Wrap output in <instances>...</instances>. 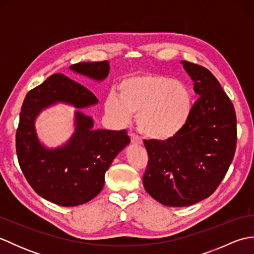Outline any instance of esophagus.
Masks as SVG:
<instances>
[{"label":"esophagus","mask_w":254,"mask_h":254,"mask_svg":"<svg viewBox=\"0 0 254 254\" xmlns=\"http://www.w3.org/2000/svg\"><path fill=\"white\" fill-rule=\"evenodd\" d=\"M131 143L132 144H142V139L141 137H138L136 134H131Z\"/></svg>","instance_id":"34e87169"}]
</instances>
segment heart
Here are the masks:
<instances>
[{"label": "heart", "instance_id": "heart-1", "mask_svg": "<svg viewBox=\"0 0 254 254\" xmlns=\"http://www.w3.org/2000/svg\"><path fill=\"white\" fill-rule=\"evenodd\" d=\"M120 96L108 95L106 111L127 123L137 113L139 130L156 141L177 136L190 119L193 99L190 88L166 75L141 73L127 76L119 85Z\"/></svg>", "mask_w": 254, "mask_h": 254}]
</instances>
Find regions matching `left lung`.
Segmentation results:
<instances>
[{"instance_id": "8db88e82", "label": "left lung", "mask_w": 254, "mask_h": 254, "mask_svg": "<svg viewBox=\"0 0 254 254\" xmlns=\"http://www.w3.org/2000/svg\"><path fill=\"white\" fill-rule=\"evenodd\" d=\"M181 63L199 96L190 119L175 137L144 141L148 153L145 190L172 207L189 206L213 194L228 171L237 143L235 108L216 77L197 64Z\"/></svg>"}]
</instances>
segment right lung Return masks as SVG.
I'll return each mask as SVG.
<instances>
[{
	"instance_id": "right-lung-1",
	"label": "right lung",
	"mask_w": 254,
	"mask_h": 254,
	"mask_svg": "<svg viewBox=\"0 0 254 254\" xmlns=\"http://www.w3.org/2000/svg\"><path fill=\"white\" fill-rule=\"evenodd\" d=\"M74 73L101 82L109 74V62H79L69 66ZM77 109L74 133L62 147L49 149L40 142L35 119L57 103ZM98 104L83 85L63 74H53L26 95L16 132V153L25 178L41 197L61 206H76L98 195L105 174L116 156L130 143L126 130L94 128V120L79 109Z\"/></svg>"
}]
</instances>
